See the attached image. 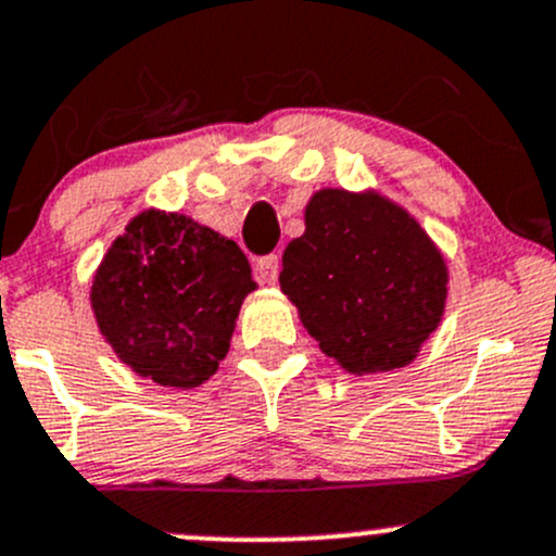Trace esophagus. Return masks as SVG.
Listing matches in <instances>:
<instances>
[{"mask_svg":"<svg viewBox=\"0 0 556 556\" xmlns=\"http://www.w3.org/2000/svg\"><path fill=\"white\" fill-rule=\"evenodd\" d=\"M255 271L261 277V282L274 285L279 277V255H263L255 261Z\"/></svg>","mask_w":556,"mask_h":556,"instance_id":"34e87169","label":"esophagus"}]
</instances>
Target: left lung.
Listing matches in <instances>:
<instances>
[{"label": "left lung", "mask_w": 556, "mask_h": 556, "mask_svg": "<svg viewBox=\"0 0 556 556\" xmlns=\"http://www.w3.org/2000/svg\"><path fill=\"white\" fill-rule=\"evenodd\" d=\"M304 223L279 285L319 350L357 377L408 366L446 306L450 271L433 239L374 190H317Z\"/></svg>", "instance_id": "left-lung-1"}]
</instances>
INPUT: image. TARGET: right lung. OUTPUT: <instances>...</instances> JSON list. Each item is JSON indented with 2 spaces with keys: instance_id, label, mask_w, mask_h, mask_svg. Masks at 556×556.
<instances>
[{
  "instance_id": "obj_1",
  "label": "right lung",
  "mask_w": 556,
  "mask_h": 556,
  "mask_svg": "<svg viewBox=\"0 0 556 556\" xmlns=\"http://www.w3.org/2000/svg\"><path fill=\"white\" fill-rule=\"evenodd\" d=\"M252 290L237 242L177 212L144 210L99 263L91 309L106 344L134 374L190 390L228 355Z\"/></svg>"
}]
</instances>
